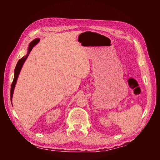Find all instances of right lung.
<instances>
[{
	"instance_id": "right-lung-1",
	"label": "right lung",
	"mask_w": 160,
	"mask_h": 160,
	"mask_svg": "<svg viewBox=\"0 0 160 160\" xmlns=\"http://www.w3.org/2000/svg\"><path fill=\"white\" fill-rule=\"evenodd\" d=\"M39 41H40V39L39 38H37V39H33L32 41L30 42L29 45H28V52H27V55L23 56L22 58H21L20 60L18 61V63H17V65H16V67L15 68V71H14V78H13V82H12V86H11L10 97H11L12 104V97H13L14 89H15V85H16L17 80H18V77H19V73L21 72V70L22 67V65H23L24 63L25 62V61H26V60L27 59V58H28L30 52H31V50H32L33 47H35V45H36L39 43Z\"/></svg>"
}]
</instances>
